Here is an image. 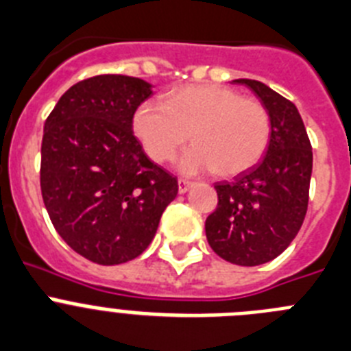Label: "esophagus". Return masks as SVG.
<instances>
[{
  "instance_id": "1",
  "label": "esophagus",
  "mask_w": 351,
  "mask_h": 351,
  "mask_svg": "<svg viewBox=\"0 0 351 351\" xmlns=\"http://www.w3.org/2000/svg\"><path fill=\"white\" fill-rule=\"evenodd\" d=\"M191 187H192V182H189V180H185V178L178 180V192H180V194H185V192H187Z\"/></svg>"
}]
</instances>
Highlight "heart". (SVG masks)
Returning <instances> with one entry per match:
<instances>
[{
    "instance_id": "1",
    "label": "heart",
    "mask_w": 351,
    "mask_h": 351,
    "mask_svg": "<svg viewBox=\"0 0 351 351\" xmlns=\"http://www.w3.org/2000/svg\"><path fill=\"white\" fill-rule=\"evenodd\" d=\"M132 131L156 162L171 160L192 138L195 145L180 157V171L236 176L262 159L271 119L261 101L239 96L234 89L185 85L166 94L164 103H141L132 117Z\"/></svg>"
}]
</instances>
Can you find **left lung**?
<instances>
[{
	"label": "left lung",
	"instance_id": "1",
	"mask_svg": "<svg viewBox=\"0 0 351 351\" xmlns=\"http://www.w3.org/2000/svg\"><path fill=\"white\" fill-rule=\"evenodd\" d=\"M246 85L266 106L271 138L257 166L232 182L215 185L217 210L204 223L213 252L236 266H258L282 254L298 236L308 210L313 152L302 119L292 101L266 84Z\"/></svg>",
	"mask_w": 351,
	"mask_h": 351
}]
</instances>
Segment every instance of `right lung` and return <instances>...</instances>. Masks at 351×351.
Instances as JSON below:
<instances>
[{
    "mask_svg": "<svg viewBox=\"0 0 351 351\" xmlns=\"http://www.w3.org/2000/svg\"><path fill=\"white\" fill-rule=\"evenodd\" d=\"M152 85L97 75L69 87L43 125L42 197L53 227L82 257L115 266L147 250L178 182L132 134Z\"/></svg>",
    "mask_w": 351,
    "mask_h": 351,
    "instance_id": "obj_1",
    "label": "right lung"
}]
</instances>
